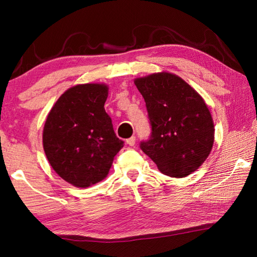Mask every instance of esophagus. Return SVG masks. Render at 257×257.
Wrapping results in <instances>:
<instances>
[{"label":"esophagus","mask_w":257,"mask_h":257,"mask_svg":"<svg viewBox=\"0 0 257 257\" xmlns=\"http://www.w3.org/2000/svg\"><path fill=\"white\" fill-rule=\"evenodd\" d=\"M125 142H127V144H128L129 146H134V145H135V143H136V137H135V136H132L130 138H128L127 141H125Z\"/></svg>","instance_id":"obj_1"}]
</instances>
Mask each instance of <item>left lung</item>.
Listing matches in <instances>:
<instances>
[{
  "label": "left lung",
  "instance_id": "8db88e82",
  "mask_svg": "<svg viewBox=\"0 0 257 257\" xmlns=\"http://www.w3.org/2000/svg\"><path fill=\"white\" fill-rule=\"evenodd\" d=\"M144 97L151 136L141 149L159 170L184 178L197 170L214 142L211 113L196 90L176 75L154 73L135 80Z\"/></svg>",
  "mask_w": 257,
  "mask_h": 257
}]
</instances>
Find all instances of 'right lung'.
<instances>
[{
    "label": "right lung",
    "mask_w": 257,
    "mask_h": 257,
    "mask_svg": "<svg viewBox=\"0 0 257 257\" xmlns=\"http://www.w3.org/2000/svg\"><path fill=\"white\" fill-rule=\"evenodd\" d=\"M106 98L105 85H77L61 95L47 115L43 132L46 158L62 179L76 187L103 180L123 147L104 108Z\"/></svg>",
    "instance_id": "obj_1"
}]
</instances>
